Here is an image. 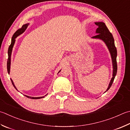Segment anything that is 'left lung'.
Returning a JSON list of instances; mask_svg holds the SVG:
<instances>
[{
    "label": "left lung",
    "instance_id": "left-lung-1",
    "mask_svg": "<svg viewBox=\"0 0 130 130\" xmlns=\"http://www.w3.org/2000/svg\"><path fill=\"white\" fill-rule=\"evenodd\" d=\"M95 24L98 26L96 31L98 34L92 38L100 39L105 43L109 51H110L111 59H112L113 67V77L111 78L110 83H109L108 88L106 90V91H107L112 85L114 78H115L117 74V52L116 47L115 46V44H114V40L113 35L111 34V32L109 31L105 24L102 22H95Z\"/></svg>",
    "mask_w": 130,
    "mask_h": 130
}]
</instances>
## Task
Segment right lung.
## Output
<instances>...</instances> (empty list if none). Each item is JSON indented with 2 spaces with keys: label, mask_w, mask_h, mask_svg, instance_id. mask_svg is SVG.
<instances>
[{
  "label": "right lung",
  "mask_w": 130,
  "mask_h": 130,
  "mask_svg": "<svg viewBox=\"0 0 130 130\" xmlns=\"http://www.w3.org/2000/svg\"><path fill=\"white\" fill-rule=\"evenodd\" d=\"M28 25H29L28 24L23 25L21 27V28L19 29L16 32H14V34H13V37L12 38L11 44V45H9V47L8 48V61H7V71H8V73L9 74V72H10V65H11V53H12V51L13 47V45H14V42H15V39H16V37L19 36V35L21 34L22 32H24L25 31V30L26 29ZM11 82H12L13 86L16 89V87H15L14 83H13V81H12V79H11ZM16 90H17V89H16ZM25 96H26V97L28 98H30V99H41V98H44V96H43V97L34 98V97H30V96H26V95H25Z\"/></svg>",
  "instance_id": "1"
}]
</instances>
